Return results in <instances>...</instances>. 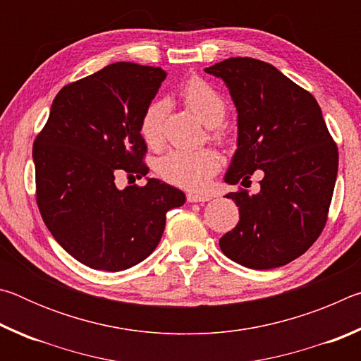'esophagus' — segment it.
Returning <instances> with one entry per match:
<instances>
[{
  "mask_svg": "<svg viewBox=\"0 0 361 361\" xmlns=\"http://www.w3.org/2000/svg\"><path fill=\"white\" fill-rule=\"evenodd\" d=\"M210 199H212V195H209V194H197V192L188 194L189 202H209Z\"/></svg>",
  "mask_w": 361,
  "mask_h": 361,
  "instance_id": "obj_1",
  "label": "esophagus"
}]
</instances>
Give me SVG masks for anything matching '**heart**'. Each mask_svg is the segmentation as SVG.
<instances>
[{
	"label": "heart",
	"mask_w": 361,
	"mask_h": 361,
	"mask_svg": "<svg viewBox=\"0 0 361 361\" xmlns=\"http://www.w3.org/2000/svg\"><path fill=\"white\" fill-rule=\"evenodd\" d=\"M183 100L188 108L207 127H216L223 122L226 103L202 79L192 78L183 87ZM167 114L166 102H152L145 109L140 121V133L148 146H159L162 142V127ZM219 161L210 149L186 151L170 149L157 159L156 170L164 180L180 188L197 191L202 189L218 172Z\"/></svg>",
	"instance_id": "1"
}]
</instances>
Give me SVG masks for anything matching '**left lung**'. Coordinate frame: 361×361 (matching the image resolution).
<instances>
[{
    "label": "left lung",
    "mask_w": 361,
    "mask_h": 361,
    "mask_svg": "<svg viewBox=\"0 0 361 361\" xmlns=\"http://www.w3.org/2000/svg\"><path fill=\"white\" fill-rule=\"evenodd\" d=\"M205 73L221 79L237 111V149L224 181H248L256 170L264 175L259 192L226 194L240 219L219 239L221 252L258 271L288 264L320 235L338 176V148L322 109L261 60L228 59Z\"/></svg>",
    "instance_id": "1"
}]
</instances>
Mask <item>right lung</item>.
<instances>
[{
    "instance_id": "right-lung-1",
    "label": "right lung",
    "mask_w": 361,
    "mask_h": 361,
    "mask_svg": "<svg viewBox=\"0 0 361 361\" xmlns=\"http://www.w3.org/2000/svg\"><path fill=\"white\" fill-rule=\"evenodd\" d=\"M167 73L118 62L65 85L33 145L36 200L66 253L97 271L119 272L154 252L166 213L185 204L180 189L157 178L119 190L114 176L148 175L140 133L145 109Z\"/></svg>"
}]
</instances>
